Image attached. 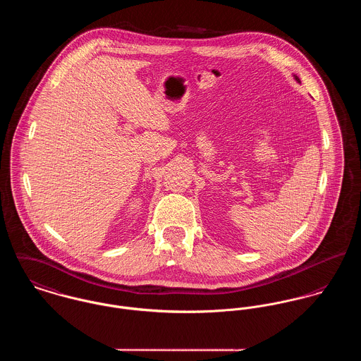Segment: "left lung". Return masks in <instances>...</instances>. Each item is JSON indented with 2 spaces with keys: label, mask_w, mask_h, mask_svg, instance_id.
<instances>
[{
  "label": "left lung",
  "mask_w": 361,
  "mask_h": 361,
  "mask_svg": "<svg viewBox=\"0 0 361 361\" xmlns=\"http://www.w3.org/2000/svg\"><path fill=\"white\" fill-rule=\"evenodd\" d=\"M294 77H295V80H296V81H298V82H300V81H299V78H298V77H296V75H294Z\"/></svg>",
  "instance_id": "1"
}]
</instances>
